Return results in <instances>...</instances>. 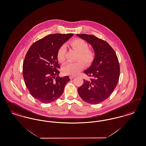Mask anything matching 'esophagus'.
I'll list each match as a JSON object with an SVG mask.
<instances>
[{"label":"esophagus","mask_w":146,"mask_h":146,"mask_svg":"<svg viewBox=\"0 0 146 146\" xmlns=\"http://www.w3.org/2000/svg\"><path fill=\"white\" fill-rule=\"evenodd\" d=\"M69 77H70V79H73V78L75 77V76H70Z\"/></svg>","instance_id":"esophagus-1"}]
</instances>
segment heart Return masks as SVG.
Instances as JSON below:
<instances>
[{"label":"heart","instance_id":"b5f03b06","mask_svg":"<svg viewBox=\"0 0 146 146\" xmlns=\"http://www.w3.org/2000/svg\"><path fill=\"white\" fill-rule=\"evenodd\" d=\"M71 48L76 50L79 54L76 62L67 63L62 68V72L66 75L74 76L80 72L84 67V62L90 65L95 60L96 53L94 49L89 48V44L82 38H75L68 43ZM66 49L65 46H60L57 52V58L59 62L63 63L66 60ZM81 59L82 61L80 60Z\"/></svg>","mask_w":146,"mask_h":146}]
</instances>
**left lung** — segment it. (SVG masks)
<instances>
[{
  "instance_id": "obj_1",
  "label": "left lung",
  "mask_w": 146,
  "mask_h": 146,
  "mask_svg": "<svg viewBox=\"0 0 146 146\" xmlns=\"http://www.w3.org/2000/svg\"><path fill=\"white\" fill-rule=\"evenodd\" d=\"M76 35L90 43L96 53L94 61L84 71L90 79H84L78 92L84 101L98 104L111 96L118 84L120 76L118 57L111 45L104 40L94 35Z\"/></svg>"
}]
</instances>
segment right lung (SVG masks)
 <instances>
[{"label": "right lung", "instance_id": "right-lung-1", "mask_svg": "<svg viewBox=\"0 0 146 146\" xmlns=\"http://www.w3.org/2000/svg\"><path fill=\"white\" fill-rule=\"evenodd\" d=\"M73 34H52L34 42L28 50L23 63V76L31 95L44 104L60 97L68 76L60 77V68L57 52Z\"/></svg>", "mask_w": 146, "mask_h": 146}]
</instances>
